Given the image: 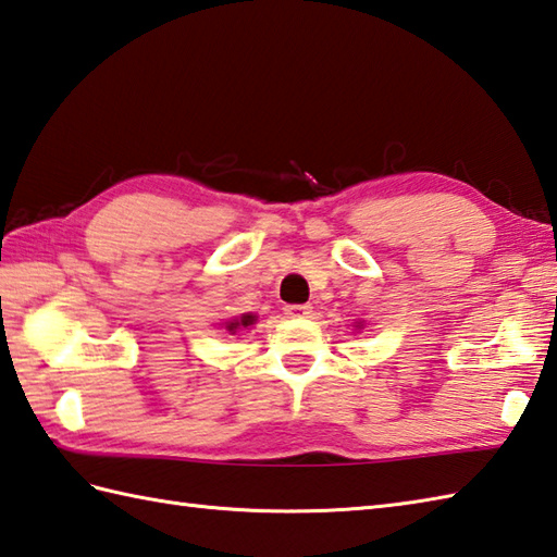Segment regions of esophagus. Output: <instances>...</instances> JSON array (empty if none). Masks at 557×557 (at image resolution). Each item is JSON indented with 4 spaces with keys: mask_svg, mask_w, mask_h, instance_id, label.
I'll list each match as a JSON object with an SVG mask.
<instances>
[{
    "mask_svg": "<svg viewBox=\"0 0 557 557\" xmlns=\"http://www.w3.org/2000/svg\"><path fill=\"white\" fill-rule=\"evenodd\" d=\"M283 312H286L288 317H307V314H312V307L310 305H286L283 307Z\"/></svg>",
    "mask_w": 557,
    "mask_h": 557,
    "instance_id": "34e87169",
    "label": "esophagus"
}]
</instances>
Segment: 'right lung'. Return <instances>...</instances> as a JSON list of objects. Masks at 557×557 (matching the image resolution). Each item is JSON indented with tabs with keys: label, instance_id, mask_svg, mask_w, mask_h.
I'll list each match as a JSON object with an SVG mask.
<instances>
[{
	"label": "right lung",
	"instance_id": "add662e5",
	"mask_svg": "<svg viewBox=\"0 0 557 557\" xmlns=\"http://www.w3.org/2000/svg\"><path fill=\"white\" fill-rule=\"evenodd\" d=\"M255 321H257V317H255V314H243L240 319H231V321H224V326H226V331L236 333L238 329H247V326H252Z\"/></svg>",
	"mask_w": 557,
	"mask_h": 557
}]
</instances>
